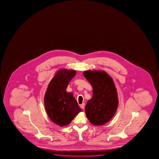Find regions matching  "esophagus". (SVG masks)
Masks as SVG:
<instances>
[{
	"label": "esophagus",
	"mask_w": 159,
	"mask_h": 159,
	"mask_svg": "<svg viewBox=\"0 0 159 159\" xmlns=\"http://www.w3.org/2000/svg\"><path fill=\"white\" fill-rule=\"evenodd\" d=\"M84 106H85V105H84V103H82V104H81V105H80V107H81L82 109L84 110Z\"/></svg>",
	"instance_id": "obj_1"
}]
</instances>
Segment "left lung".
Instances as JSON below:
<instances>
[{"label": "left lung", "instance_id": "obj_1", "mask_svg": "<svg viewBox=\"0 0 159 159\" xmlns=\"http://www.w3.org/2000/svg\"><path fill=\"white\" fill-rule=\"evenodd\" d=\"M84 75L93 88V96L85 107L89 122L101 126L107 123L116 113L119 100L112 78L104 70H86Z\"/></svg>", "mask_w": 159, "mask_h": 159}]
</instances>
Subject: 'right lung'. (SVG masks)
Listing matches in <instances>:
<instances>
[{
  "label": "right lung",
  "instance_id": "right-lung-1",
  "mask_svg": "<svg viewBox=\"0 0 159 159\" xmlns=\"http://www.w3.org/2000/svg\"><path fill=\"white\" fill-rule=\"evenodd\" d=\"M75 70H59L52 79L44 96V106L49 117L59 126L70 124L82 110L72 93L66 89L75 75Z\"/></svg>",
  "mask_w": 159,
  "mask_h": 159
}]
</instances>
